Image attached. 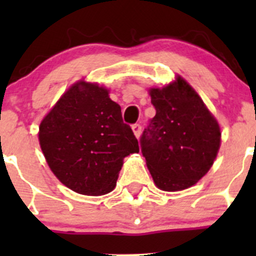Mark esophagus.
<instances>
[{"instance_id": "1", "label": "esophagus", "mask_w": 256, "mask_h": 256, "mask_svg": "<svg viewBox=\"0 0 256 256\" xmlns=\"http://www.w3.org/2000/svg\"><path fill=\"white\" fill-rule=\"evenodd\" d=\"M141 130H142V128H141L140 124H135V125H132V131H134V134H135V136L138 138H140Z\"/></svg>"}]
</instances>
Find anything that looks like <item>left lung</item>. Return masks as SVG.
Segmentation results:
<instances>
[{"instance_id": "obj_1", "label": "left lung", "mask_w": 256, "mask_h": 256, "mask_svg": "<svg viewBox=\"0 0 256 256\" xmlns=\"http://www.w3.org/2000/svg\"><path fill=\"white\" fill-rule=\"evenodd\" d=\"M156 115L140 138L147 168L160 190L192 187L213 164L220 128L196 90L178 76L162 89H150Z\"/></svg>"}]
</instances>
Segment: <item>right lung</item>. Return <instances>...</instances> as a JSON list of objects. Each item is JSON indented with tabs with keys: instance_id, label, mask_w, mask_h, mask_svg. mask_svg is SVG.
<instances>
[{
	"instance_id": "add662e5",
	"label": "right lung",
	"mask_w": 256,
	"mask_h": 256,
	"mask_svg": "<svg viewBox=\"0 0 256 256\" xmlns=\"http://www.w3.org/2000/svg\"><path fill=\"white\" fill-rule=\"evenodd\" d=\"M38 136L56 177L86 196L112 192L124 158L140 151L109 90L84 80L62 95L40 122Z\"/></svg>"
}]
</instances>
